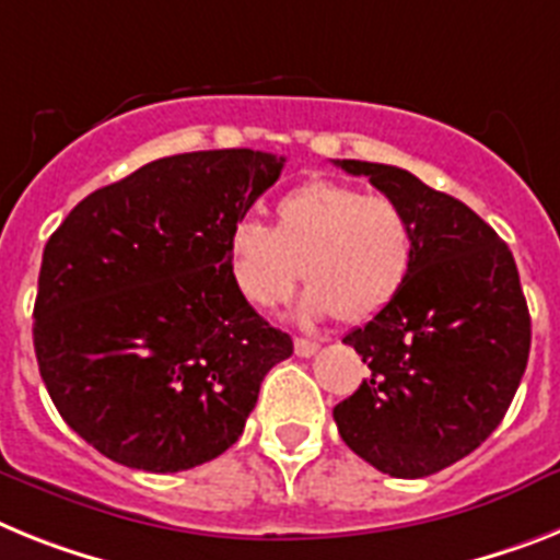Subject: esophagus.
Instances as JSON below:
<instances>
[{"label": "esophagus", "mask_w": 560, "mask_h": 560, "mask_svg": "<svg viewBox=\"0 0 560 560\" xmlns=\"http://www.w3.org/2000/svg\"><path fill=\"white\" fill-rule=\"evenodd\" d=\"M295 355H302V359H310V355H316L318 352V341H310V338H295Z\"/></svg>", "instance_id": "1"}]
</instances>
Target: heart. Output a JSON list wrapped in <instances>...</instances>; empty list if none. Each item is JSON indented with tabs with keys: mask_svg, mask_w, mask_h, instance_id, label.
Instances as JSON below:
<instances>
[{
	"mask_svg": "<svg viewBox=\"0 0 560 560\" xmlns=\"http://www.w3.org/2000/svg\"><path fill=\"white\" fill-rule=\"evenodd\" d=\"M230 272L256 307H276L304 276V318L364 324L396 302L410 279L416 228L389 196L316 178L284 192L276 224L244 219L228 242Z\"/></svg>",
	"mask_w": 560,
	"mask_h": 560,
	"instance_id": "b5f03b06",
	"label": "heart"
}]
</instances>
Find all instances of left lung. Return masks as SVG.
I'll list each match as a JSON object with an SVG mask.
<instances>
[{
	"label": "left lung",
	"instance_id": "8db88e82",
	"mask_svg": "<svg viewBox=\"0 0 560 560\" xmlns=\"http://www.w3.org/2000/svg\"><path fill=\"white\" fill-rule=\"evenodd\" d=\"M396 199L416 228L410 279L384 313L345 336L370 378L332 407L352 453L393 478L462 462L501 424L529 359L518 267L464 201L393 164L338 159Z\"/></svg>",
	"mask_w": 560,
	"mask_h": 560
}]
</instances>
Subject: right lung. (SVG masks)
I'll list each match as a JSON object with an SVG mask.
<instances>
[{
  "mask_svg": "<svg viewBox=\"0 0 560 560\" xmlns=\"http://www.w3.org/2000/svg\"><path fill=\"white\" fill-rule=\"evenodd\" d=\"M284 156L199 150L98 187L45 244L33 347L59 416L110 462L178 472L233 447L293 338L247 304L230 233Z\"/></svg>",
  "mask_w": 560,
  "mask_h": 560,
  "instance_id": "1",
  "label": "right lung"
}]
</instances>
